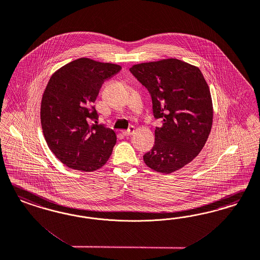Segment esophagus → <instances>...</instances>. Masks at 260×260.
I'll return each instance as SVG.
<instances>
[{"instance_id": "1", "label": "esophagus", "mask_w": 260, "mask_h": 260, "mask_svg": "<svg viewBox=\"0 0 260 260\" xmlns=\"http://www.w3.org/2000/svg\"><path fill=\"white\" fill-rule=\"evenodd\" d=\"M123 133V135H125V136H128V135H132L134 133H135V126H129L126 131H123L122 132Z\"/></svg>"}]
</instances>
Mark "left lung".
Returning a JSON list of instances; mask_svg holds the SVG:
<instances>
[{"instance_id": "8db88e82", "label": "left lung", "mask_w": 260, "mask_h": 260, "mask_svg": "<svg viewBox=\"0 0 260 260\" xmlns=\"http://www.w3.org/2000/svg\"><path fill=\"white\" fill-rule=\"evenodd\" d=\"M129 71L151 94L153 116L162 122L144 162L158 173L179 170L202 151L212 126V100L202 72L177 58L135 64Z\"/></svg>"}]
</instances>
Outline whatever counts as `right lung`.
<instances>
[{"label": "right lung", "mask_w": 260, "mask_h": 260, "mask_svg": "<svg viewBox=\"0 0 260 260\" xmlns=\"http://www.w3.org/2000/svg\"><path fill=\"white\" fill-rule=\"evenodd\" d=\"M120 70L117 64L81 57L54 72L48 82L40 109L42 131L50 150L67 167L98 170L111 155L116 135L97 124L93 104L104 81Z\"/></svg>", "instance_id": "obj_1"}]
</instances>
